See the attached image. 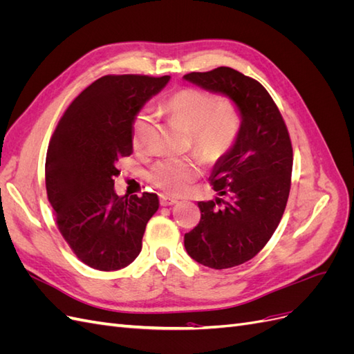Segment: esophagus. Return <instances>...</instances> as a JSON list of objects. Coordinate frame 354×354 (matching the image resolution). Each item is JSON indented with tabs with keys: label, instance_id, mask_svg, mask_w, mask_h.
Masks as SVG:
<instances>
[{
	"label": "esophagus",
	"instance_id": "34e87169",
	"mask_svg": "<svg viewBox=\"0 0 354 354\" xmlns=\"http://www.w3.org/2000/svg\"><path fill=\"white\" fill-rule=\"evenodd\" d=\"M159 202H160V205H162V207H169V205H174V203H177L178 201L176 198H171V196H167V195H160L159 196Z\"/></svg>",
	"mask_w": 354,
	"mask_h": 354
}]
</instances>
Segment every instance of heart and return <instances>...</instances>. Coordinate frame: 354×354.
<instances>
[{
	"label": "heart",
	"instance_id": "obj_1",
	"mask_svg": "<svg viewBox=\"0 0 354 354\" xmlns=\"http://www.w3.org/2000/svg\"><path fill=\"white\" fill-rule=\"evenodd\" d=\"M167 111L192 133V145L207 160H218L236 142L242 115L232 99H218L198 90H180L165 102ZM155 116L151 108L138 112L131 125V143L137 152L151 146ZM201 174L199 165L192 158H167L153 165L149 180L168 195H181Z\"/></svg>",
	"mask_w": 354,
	"mask_h": 354
}]
</instances>
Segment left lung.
<instances>
[{
	"instance_id": "1",
	"label": "left lung",
	"mask_w": 354,
	"mask_h": 354,
	"mask_svg": "<svg viewBox=\"0 0 354 354\" xmlns=\"http://www.w3.org/2000/svg\"><path fill=\"white\" fill-rule=\"evenodd\" d=\"M183 78L227 95L242 115L236 142L209 177L224 198L198 202L201 220L185 234V248L195 261L216 270L229 269L259 254L279 226L291 189V138L259 81L226 66L190 72Z\"/></svg>"
}]
</instances>
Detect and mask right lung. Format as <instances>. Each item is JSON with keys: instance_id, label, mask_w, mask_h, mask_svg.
<instances>
[{"instance_id": "add662e5", "label": "right lung", "mask_w": 354, "mask_h": 354, "mask_svg": "<svg viewBox=\"0 0 354 354\" xmlns=\"http://www.w3.org/2000/svg\"><path fill=\"white\" fill-rule=\"evenodd\" d=\"M168 81V75H106L69 104L51 137L47 196L62 236L93 269L112 272L133 263L159 208L155 194L118 196L113 177L118 159L133 153L134 116Z\"/></svg>"}]
</instances>
